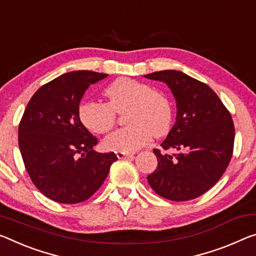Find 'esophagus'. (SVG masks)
I'll list each match as a JSON object with an SVG mask.
<instances>
[{
	"label": "esophagus",
	"instance_id": "1",
	"mask_svg": "<svg viewBox=\"0 0 256 256\" xmlns=\"http://www.w3.org/2000/svg\"><path fill=\"white\" fill-rule=\"evenodd\" d=\"M116 155H117V157H118L120 160V158H126V157L132 156L133 154H131V152H117Z\"/></svg>",
	"mask_w": 256,
	"mask_h": 256
}]
</instances>
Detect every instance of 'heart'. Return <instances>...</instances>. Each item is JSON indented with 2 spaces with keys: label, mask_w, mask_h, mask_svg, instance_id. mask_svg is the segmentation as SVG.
<instances>
[{
  "label": "heart",
  "mask_w": 256,
  "mask_h": 256,
  "mask_svg": "<svg viewBox=\"0 0 256 256\" xmlns=\"http://www.w3.org/2000/svg\"><path fill=\"white\" fill-rule=\"evenodd\" d=\"M109 102L85 100L80 104L82 124L96 134H104L115 126L117 114H124L128 126L104 138V149L133 152L147 144L152 134L168 132L172 122L171 102L164 93L152 90L149 84L122 77L104 90Z\"/></svg>",
  "instance_id": "b5f03b06"
}]
</instances>
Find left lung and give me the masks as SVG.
Returning <instances> with one entry per match:
<instances>
[{"instance_id": "8db88e82", "label": "left lung", "mask_w": 256, "mask_h": 256, "mask_svg": "<svg viewBox=\"0 0 256 256\" xmlns=\"http://www.w3.org/2000/svg\"><path fill=\"white\" fill-rule=\"evenodd\" d=\"M146 78L168 84L176 101V122L154 149L158 166L147 176L160 196L186 202L202 196L220 180L234 150V126L228 109L208 85L179 70H162Z\"/></svg>"}]
</instances>
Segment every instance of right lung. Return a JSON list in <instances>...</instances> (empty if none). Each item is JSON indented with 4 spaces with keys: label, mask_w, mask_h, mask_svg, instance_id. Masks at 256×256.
Masks as SVG:
<instances>
[{
    "label": "right lung",
    "mask_w": 256,
    "mask_h": 256,
    "mask_svg": "<svg viewBox=\"0 0 256 256\" xmlns=\"http://www.w3.org/2000/svg\"><path fill=\"white\" fill-rule=\"evenodd\" d=\"M107 74L76 70L44 84L28 102L18 142L32 181L44 196L62 204L90 198L117 156L93 150L98 139L82 124L80 102L90 85Z\"/></svg>",
    "instance_id": "1"
}]
</instances>
